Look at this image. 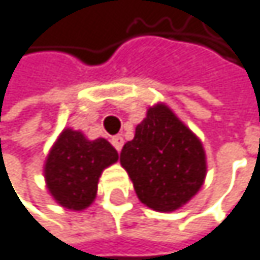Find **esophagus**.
Listing matches in <instances>:
<instances>
[{
	"label": "esophagus",
	"instance_id": "esophagus-1",
	"mask_svg": "<svg viewBox=\"0 0 260 260\" xmlns=\"http://www.w3.org/2000/svg\"><path fill=\"white\" fill-rule=\"evenodd\" d=\"M111 144L114 146V149H116L117 152H120V149H122V146H124V138L120 136V135L113 136V138H111Z\"/></svg>",
	"mask_w": 260,
	"mask_h": 260
}]
</instances>
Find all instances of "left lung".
<instances>
[{"mask_svg":"<svg viewBox=\"0 0 260 260\" xmlns=\"http://www.w3.org/2000/svg\"><path fill=\"white\" fill-rule=\"evenodd\" d=\"M136 196L157 212L183 207L204 185L207 157L199 138L166 103L149 107L120 152Z\"/></svg>","mask_w":260,"mask_h":260,"instance_id":"obj_1","label":"left lung"}]
</instances>
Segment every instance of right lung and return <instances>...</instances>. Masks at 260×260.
I'll return each instance as SVG.
<instances>
[{"instance_id":"right-lung-1","label":"right lung","mask_w":260,"mask_h":260,"mask_svg":"<svg viewBox=\"0 0 260 260\" xmlns=\"http://www.w3.org/2000/svg\"><path fill=\"white\" fill-rule=\"evenodd\" d=\"M117 160V150L105 138L87 140L66 127L44 163L47 190L61 207L81 212L95 201L102 173Z\"/></svg>"}]
</instances>
